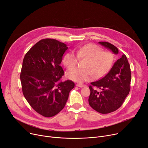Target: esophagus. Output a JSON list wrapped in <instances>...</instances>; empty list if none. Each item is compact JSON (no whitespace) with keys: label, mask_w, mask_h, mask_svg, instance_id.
Listing matches in <instances>:
<instances>
[{"label":"esophagus","mask_w":148,"mask_h":148,"mask_svg":"<svg viewBox=\"0 0 148 148\" xmlns=\"http://www.w3.org/2000/svg\"><path fill=\"white\" fill-rule=\"evenodd\" d=\"M76 86H79V87H84V86H86L85 85L82 84H77Z\"/></svg>","instance_id":"esophagus-1"}]
</instances>
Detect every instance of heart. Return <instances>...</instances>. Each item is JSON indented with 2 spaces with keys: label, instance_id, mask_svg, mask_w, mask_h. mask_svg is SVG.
Returning <instances> with one entry per match:
<instances>
[{
  "label": "heart",
  "instance_id": "b5f03b06",
  "mask_svg": "<svg viewBox=\"0 0 148 148\" xmlns=\"http://www.w3.org/2000/svg\"><path fill=\"white\" fill-rule=\"evenodd\" d=\"M76 54L69 51L64 54L63 62L69 69L75 67L79 59H86L85 68L77 67L68 71L66 76L72 81L83 82L91 79L94 76L99 78L106 75L114 62V55L110 51L103 49L94 43H88L76 49Z\"/></svg>",
  "mask_w": 148,
  "mask_h": 148
}]
</instances>
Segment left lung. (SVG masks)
<instances>
[{
  "label": "left lung",
  "instance_id": "8db88e82",
  "mask_svg": "<svg viewBox=\"0 0 148 148\" xmlns=\"http://www.w3.org/2000/svg\"><path fill=\"white\" fill-rule=\"evenodd\" d=\"M100 45L110 49L115 54L118 48L108 42H99ZM131 69L127 58L123 54L110 71L100 80L89 86L90 106L95 110L105 114L115 111L123 104L130 90ZM99 91H98V90Z\"/></svg>",
  "mask_w": 148,
  "mask_h": 148
}]
</instances>
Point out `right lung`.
<instances>
[{
    "mask_svg": "<svg viewBox=\"0 0 148 148\" xmlns=\"http://www.w3.org/2000/svg\"><path fill=\"white\" fill-rule=\"evenodd\" d=\"M67 48L57 40L43 39L28 51L23 61V95L31 107L45 117L55 116L64 108L75 86L71 80L61 81L64 72L60 65Z\"/></svg>",
    "mask_w": 148,
    "mask_h": 148,
    "instance_id": "obj_1",
    "label": "right lung"
}]
</instances>
